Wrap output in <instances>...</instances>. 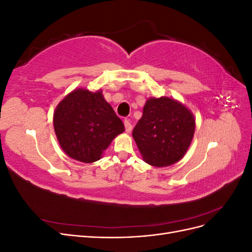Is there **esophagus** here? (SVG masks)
<instances>
[{
	"label": "esophagus",
	"instance_id": "esophagus-1",
	"mask_svg": "<svg viewBox=\"0 0 252 252\" xmlns=\"http://www.w3.org/2000/svg\"><path fill=\"white\" fill-rule=\"evenodd\" d=\"M124 125H125V130H126V132H131V130H132V125H131V123H130V121L129 120H125L124 121Z\"/></svg>",
	"mask_w": 252,
	"mask_h": 252
}]
</instances>
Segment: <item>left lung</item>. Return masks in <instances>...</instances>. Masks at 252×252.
Wrapping results in <instances>:
<instances>
[{"label": "left lung", "mask_w": 252, "mask_h": 252, "mask_svg": "<svg viewBox=\"0 0 252 252\" xmlns=\"http://www.w3.org/2000/svg\"><path fill=\"white\" fill-rule=\"evenodd\" d=\"M194 129V117L186 106L167 96L150 97L132 136L145 162L166 167L185 156Z\"/></svg>", "instance_id": "1"}]
</instances>
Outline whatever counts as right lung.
Here are the masks:
<instances>
[{"label": "right lung", "mask_w": 252, "mask_h": 252, "mask_svg": "<svg viewBox=\"0 0 252 252\" xmlns=\"http://www.w3.org/2000/svg\"><path fill=\"white\" fill-rule=\"evenodd\" d=\"M53 127L65 154L83 163H94L116 136L123 122L106 102L102 90L78 88L67 94L53 113Z\"/></svg>", "instance_id": "add662e5"}]
</instances>
